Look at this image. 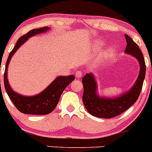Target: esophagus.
Masks as SVG:
<instances>
[{
    "mask_svg": "<svg viewBox=\"0 0 152 152\" xmlns=\"http://www.w3.org/2000/svg\"><path fill=\"white\" fill-rule=\"evenodd\" d=\"M75 76H76V77L77 78H81L82 77V72L81 71H76V73H75Z\"/></svg>",
    "mask_w": 152,
    "mask_h": 152,
    "instance_id": "esophagus-1",
    "label": "esophagus"
}]
</instances>
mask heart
Masks as SVG:
<instances>
[{"label": "heart", "instance_id": "1", "mask_svg": "<svg viewBox=\"0 0 152 152\" xmlns=\"http://www.w3.org/2000/svg\"><path fill=\"white\" fill-rule=\"evenodd\" d=\"M101 47H102V45H101L100 43H97L96 45H95L94 48H95L96 50H99L101 48ZM115 54H116V50H115V48L114 47H109V48H108L107 49L105 50V52L103 53L102 59L104 61L107 60V59L114 57Z\"/></svg>", "mask_w": 152, "mask_h": 152}]
</instances>
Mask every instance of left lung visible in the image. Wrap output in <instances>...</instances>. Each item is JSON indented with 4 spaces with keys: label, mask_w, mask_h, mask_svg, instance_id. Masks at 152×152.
<instances>
[{
    "label": "left lung",
    "mask_w": 152,
    "mask_h": 152,
    "mask_svg": "<svg viewBox=\"0 0 152 152\" xmlns=\"http://www.w3.org/2000/svg\"><path fill=\"white\" fill-rule=\"evenodd\" d=\"M126 48L124 53L132 56L139 62V74L129 90L116 97H106L98 93L96 76L89 73L82 78L83 85V104L88 113L99 118H110L124 112L137 102L142 90L146 74V65L140 48L129 36L125 34Z\"/></svg>",
    "instance_id": "left-lung-1"
}]
</instances>
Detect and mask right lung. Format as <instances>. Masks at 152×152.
I'll list each match as a JSON object with an SVG mask.
<instances>
[{"label":"right lung","instance_id":"obj_1","mask_svg":"<svg viewBox=\"0 0 152 152\" xmlns=\"http://www.w3.org/2000/svg\"><path fill=\"white\" fill-rule=\"evenodd\" d=\"M50 29L48 27L33 29L27 34L21 36L17 41L15 47L10 53L6 61L4 74L5 88L10 100L18 111L23 114L34 115L50 114L56 107L64 89L75 79L74 75L69 76H58L44 90L34 96H24L17 93L9 84L8 79V68L13 56L18 48L28 40L29 38L36 35L46 33Z\"/></svg>","mask_w":152,"mask_h":152}]
</instances>
